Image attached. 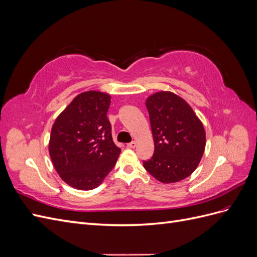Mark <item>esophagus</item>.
<instances>
[{
    "instance_id": "obj_1",
    "label": "esophagus",
    "mask_w": 257,
    "mask_h": 257,
    "mask_svg": "<svg viewBox=\"0 0 257 257\" xmlns=\"http://www.w3.org/2000/svg\"><path fill=\"white\" fill-rule=\"evenodd\" d=\"M128 148H135L136 147V142H131L130 144H127Z\"/></svg>"
}]
</instances>
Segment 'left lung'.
<instances>
[{"label": "left lung", "mask_w": 257, "mask_h": 257, "mask_svg": "<svg viewBox=\"0 0 257 257\" xmlns=\"http://www.w3.org/2000/svg\"><path fill=\"white\" fill-rule=\"evenodd\" d=\"M149 112L154 153L144 167L163 183L188 178L198 166L206 147L203 123L183 98L161 91L146 100Z\"/></svg>", "instance_id": "obj_1"}]
</instances>
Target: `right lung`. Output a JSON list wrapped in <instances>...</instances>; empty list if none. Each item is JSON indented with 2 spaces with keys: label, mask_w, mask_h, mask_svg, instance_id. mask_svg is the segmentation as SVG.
<instances>
[{
  "label": "right lung",
  "mask_w": 257,
  "mask_h": 257,
  "mask_svg": "<svg viewBox=\"0 0 257 257\" xmlns=\"http://www.w3.org/2000/svg\"><path fill=\"white\" fill-rule=\"evenodd\" d=\"M110 99L104 92H82L53 123L50 158L62 180L72 188H97L118 160L121 149L112 141L107 118Z\"/></svg>",
  "instance_id": "obj_1"
}]
</instances>
